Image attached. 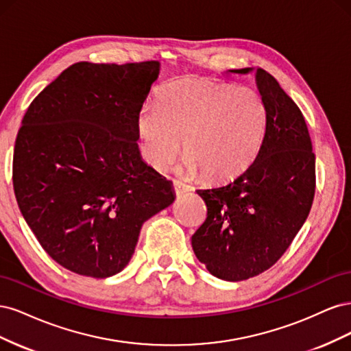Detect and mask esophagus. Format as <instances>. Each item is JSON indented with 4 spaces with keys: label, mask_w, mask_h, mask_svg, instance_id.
<instances>
[{
    "label": "esophagus",
    "mask_w": 351,
    "mask_h": 351,
    "mask_svg": "<svg viewBox=\"0 0 351 351\" xmlns=\"http://www.w3.org/2000/svg\"><path fill=\"white\" fill-rule=\"evenodd\" d=\"M174 192L177 196H182V195L190 192V186L183 182H178V180H174Z\"/></svg>",
    "instance_id": "1"
}]
</instances>
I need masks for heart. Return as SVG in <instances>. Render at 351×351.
Instances as JSON below:
<instances>
[{"mask_svg": "<svg viewBox=\"0 0 351 351\" xmlns=\"http://www.w3.org/2000/svg\"><path fill=\"white\" fill-rule=\"evenodd\" d=\"M158 99L143 104L136 119L137 147L149 167H168L184 139L186 171L227 182L259 154L267 110L254 89L189 77L164 84Z\"/></svg>", "mask_w": 351, "mask_h": 351, "instance_id": "heart-1", "label": "heart"}]
</instances>
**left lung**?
Returning a JSON list of instances; mask_svg holds the SVG:
<instances>
[{
  "label": "left lung",
  "mask_w": 351,
  "mask_h": 351,
  "mask_svg": "<svg viewBox=\"0 0 351 351\" xmlns=\"http://www.w3.org/2000/svg\"><path fill=\"white\" fill-rule=\"evenodd\" d=\"M250 73L267 110L259 154L232 182L196 190L208 217L192 247L208 271L226 281L271 268L304 224L315 195V154L302 111L268 71H227Z\"/></svg>",
  "instance_id": "8db88e82"
}]
</instances>
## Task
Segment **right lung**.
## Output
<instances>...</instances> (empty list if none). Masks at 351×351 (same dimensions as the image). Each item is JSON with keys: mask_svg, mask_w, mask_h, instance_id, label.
Here are the masks:
<instances>
[{"mask_svg": "<svg viewBox=\"0 0 351 351\" xmlns=\"http://www.w3.org/2000/svg\"><path fill=\"white\" fill-rule=\"evenodd\" d=\"M159 69V61L77 62L23 117L13 158L17 204L40 246L71 272H121L143 222L176 199L137 147L136 119Z\"/></svg>", "mask_w": 351, "mask_h": 351, "instance_id": "obj_1", "label": "right lung"}]
</instances>
